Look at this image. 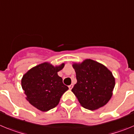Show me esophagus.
<instances>
[{
	"label": "esophagus",
	"instance_id": "esophagus-1",
	"mask_svg": "<svg viewBox=\"0 0 134 134\" xmlns=\"http://www.w3.org/2000/svg\"><path fill=\"white\" fill-rule=\"evenodd\" d=\"M73 84H71L70 85H69V90H71L72 88H73Z\"/></svg>",
	"mask_w": 134,
	"mask_h": 134
}]
</instances>
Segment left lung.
Wrapping results in <instances>:
<instances>
[{
  "label": "left lung",
  "instance_id": "8db88e82",
  "mask_svg": "<svg viewBox=\"0 0 134 134\" xmlns=\"http://www.w3.org/2000/svg\"><path fill=\"white\" fill-rule=\"evenodd\" d=\"M77 83L71 91L84 108L95 110L109 102L115 87V78L105 66L91 59L73 63Z\"/></svg>",
  "mask_w": 134,
  "mask_h": 134
}]
</instances>
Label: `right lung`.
I'll use <instances>...</instances> for the list:
<instances>
[{
	"instance_id": "obj_1",
	"label": "right lung",
	"mask_w": 134,
	"mask_h": 134,
	"mask_svg": "<svg viewBox=\"0 0 134 134\" xmlns=\"http://www.w3.org/2000/svg\"><path fill=\"white\" fill-rule=\"evenodd\" d=\"M64 66V63L54 67L49 63H43L24 75L21 85L26 99L32 105L42 111H47L58 105L63 94L69 90L57 74Z\"/></svg>"
}]
</instances>
